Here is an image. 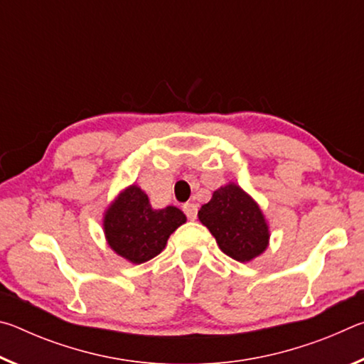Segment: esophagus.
<instances>
[{
	"mask_svg": "<svg viewBox=\"0 0 364 364\" xmlns=\"http://www.w3.org/2000/svg\"><path fill=\"white\" fill-rule=\"evenodd\" d=\"M183 210L189 220L197 218V204H194V202H186V204L183 205Z\"/></svg>",
	"mask_w": 364,
	"mask_h": 364,
	"instance_id": "1",
	"label": "esophagus"
}]
</instances>
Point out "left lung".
<instances>
[{"label":"left lung","instance_id":"obj_1","mask_svg":"<svg viewBox=\"0 0 364 364\" xmlns=\"http://www.w3.org/2000/svg\"><path fill=\"white\" fill-rule=\"evenodd\" d=\"M200 223L217 241L221 252L247 263L260 257L269 245V223L262 207L234 181L213 191L212 199L200 207Z\"/></svg>","mask_w":364,"mask_h":364}]
</instances>
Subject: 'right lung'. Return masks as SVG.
<instances>
[{
	"label": "right lung",
	"instance_id": "1",
	"mask_svg": "<svg viewBox=\"0 0 364 364\" xmlns=\"http://www.w3.org/2000/svg\"><path fill=\"white\" fill-rule=\"evenodd\" d=\"M183 223H186V215L180 208H152L149 197L134 183L123 188L102 213L107 245L133 264L149 262L159 255L170 234Z\"/></svg>",
	"mask_w": 364,
	"mask_h": 364
}]
</instances>
